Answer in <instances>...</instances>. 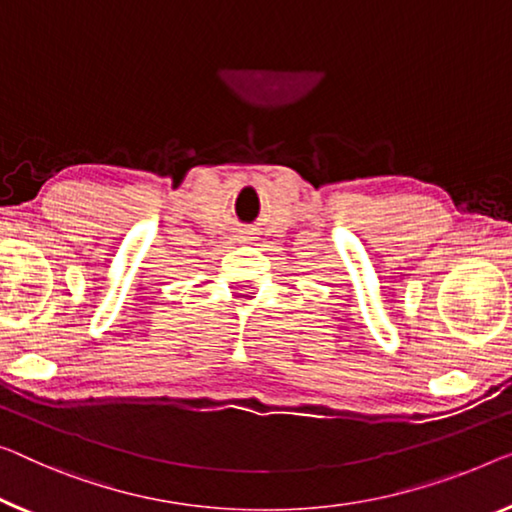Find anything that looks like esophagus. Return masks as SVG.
<instances>
[{
  "mask_svg": "<svg viewBox=\"0 0 512 512\" xmlns=\"http://www.w3.org/2000/svg\"><path fill=\"white\" fill-rule=\"evenodd\" d=\"M239 239H241V241H250V239H253V236H248V234H243V236H239Z\"/></svg>",
  "mask_w": 512,
  "mask_h": 512,
  "instance_id": "esophagus-1",
  "label": "esophagus"
}]
</instances>
